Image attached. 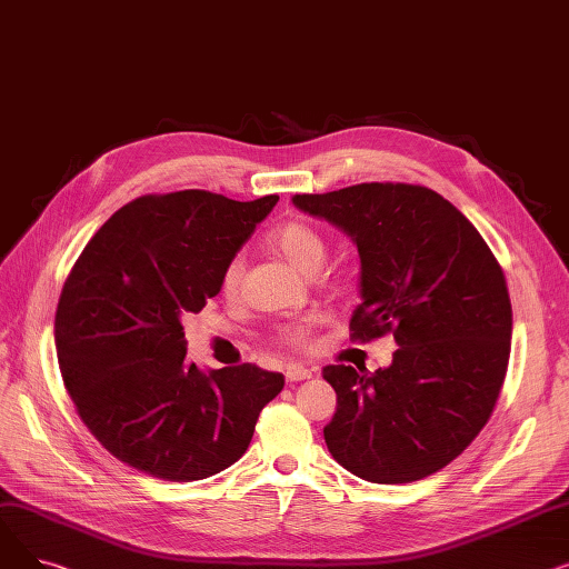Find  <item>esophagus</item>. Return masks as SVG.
I'll return each mask as SVG.
<instances>
[{"label": "esophagus", "instance_id": "1", "mask_svg": "<svg viewBox=\"0 0 569 569\" xmlns=\"http://www.w3.org/2000/svg\"><path fill=\"white\" fill-rule=\"evenodd\" d=\"M283 376H286V382H300L311 378V369H307L305 365H288Z\"/></svg>", "mask_w": 569, "mask_h": 569}]
</instances>
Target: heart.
<instances>
[{"instance_id":"b5f03b06","label":"heart","mask_w":569,"mask_h":569,"mask_svg":"<svg viewBox=\"0 0 569 569\" xmlns=\"http://www.w3.org/2000/svg\"><path fill=\"white\" fill-rule=\"evenodd\" d=\"M269 244H272V249H277L295 269H300L305 274L318 272V267L322 264L327 253L325 237L305 221H288L279 226L272 234H269ZM239 279H242V260L232 258L221 277L223 295H234L239 288ZM281 337L283 341H290V343H305L309 337V327H288V330L281 332Z\"/></svg>"}]
</instances>
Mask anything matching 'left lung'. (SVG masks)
Returning a JSON list of instances; mask_svg holds the SVG:
<instances>
[{"instance_id":"8db88e82","label":"left lung","mask_w":569,"mask_h":569,"mask_svg":"<svg viewBox=\"0 0 569 569\" xmlns=\"http://www.w3.org/2000/svg\"><path fill=\"white\" fill-rule=\"evenodd\" d=\"M360 253L352 339L392 332V365L322 369L337 412L327 450L373 485H406L455 461L489 422L510 360L512 305L475 226L427 187L357 184L292 196Z\"/></svg>"}]
</instances>
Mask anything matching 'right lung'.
Listing matches in <instances>:
<instances>
[{
	"label": "right lung",
	"mask_w": 569,
	"mask_h": 569,
	"mask_svg": "<svg viewBox=\"0 0 569 569\" xmlns=\"http://www.w3.org/2000/svg\"><path fill=\"white\" fill-rule=\"evenodd\" d=\"M277 202L147 196L89 239L59 297L54 346L80 420L119 461L193 482L247 452L283 376L189 365L182 318L219 295L223 269Z\"/></svg>",
	"instance_id": "1"
}]
</instances>
